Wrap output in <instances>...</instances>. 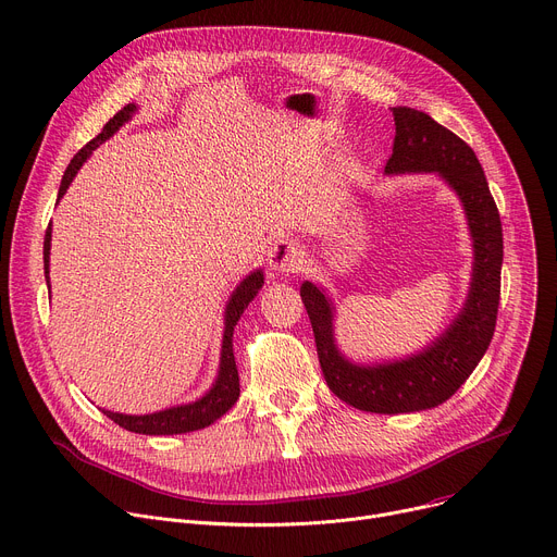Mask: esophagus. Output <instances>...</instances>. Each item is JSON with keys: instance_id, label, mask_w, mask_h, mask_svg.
Instances as JSON below:
<instances>
[{"instance_id": "esophagus-1", "label": "esophagus", "mask_w": 557, "mask_h": 557, "mask_svg": "<svg viewBox=\"0 0 557 557\" xmlns=\"http://www.w3.org/2000/svg\"><path fill=\"white\" fill-rule=\"evenodd\" d=\"M301 264V246L290 239V237H280L271 248H269V267L275 273L288 275L295 273Z\"/></svg>"}]
</instances>
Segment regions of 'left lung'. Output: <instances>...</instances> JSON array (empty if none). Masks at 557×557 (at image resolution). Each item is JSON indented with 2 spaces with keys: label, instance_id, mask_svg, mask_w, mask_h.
Returning a JSON list of instances; mask_svg holds the SVG:
<instances>
[{
  "label": "left lung",
  "instance_id": "obj_1",
  "mask_svg": "<svg viewBox=\"0 0 557 557\" xmlns=\"http://www.w3.org/2000/svg\"><path fill=\"white\" fill-rule=\"evenodd\" d=\"M395 139L384 175L433 173L460 199L471 246V282L462 309L426 346L399 360L356 362L335 339V301L324 286H299L313 324L329 388L367 413L397 416L440 407L475 371L491 344L499 305L502 222L473 148L422 111L393 109Z\"/></svg>",
  "mask_w": 557,
  "mask_h": 557
}]
</instances>
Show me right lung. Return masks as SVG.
Wrapping results in <instances>:
<instances>
[{
    "label": "right lung",
    "instance_id": "right-lung-1",
    "mask_svg": "<svg viewBox=\"0 0 557 557\" xmlns=\"http://www.w3.org/2000/svg\"><path fill=\"white\" fill-rule=\"evenodd\" d=\"M135 113H137L135 104L124 107L113 120L107 122L104 131L99 133L95 139H90L71 160V164L62 177V184H60L58 201L66 195V188L75 180L82 164L90 158L92 150L99 144L111 139L126 122H131V117ZM50 239H53V228L48 226L46 237H44V275H46L48 290H50V277H48V273H50ZM262 286H264V271L256 269V271H250L231 293V297L226 301V309H224V333H222L218 375L205 395H199L193 401L175 404V407H169V409H162L156 413H144V416H128V413H117V411H109V409H102V413L107 418H111L115 424H120L122 429H126L131 433H141V435L190 433V431L207 429L213 422H218L224 413H228V409H233V404L239 397V375H237L235 356H233V331H235L242 313L246 311L250 301L256 299V295L260 293Z\"/></svg>",
    "mask_w": 557,
    "mask_h": 557
}]
</instances>
